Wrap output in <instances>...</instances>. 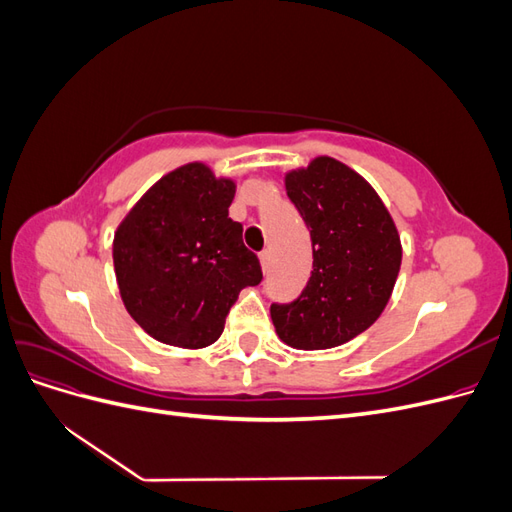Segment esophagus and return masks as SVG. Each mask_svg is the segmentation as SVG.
<instances>
[{
  "label": "esophagus",
  "mask_w": 512,
  "mask_h": 512,
  "mask_svg": "<svg viewBox=\"0 0 512 512\" xmlns=\"http://www.w3.org/2000/svg\"><path fill=\"white\" fill-rule=\"evenodd\" d=\"M258 260H260V267H262V273H269V265H271V252H260V256H258Z\"/></svg>",
  "instance_id": "esophagus-1"
}]
</instances>
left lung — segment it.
Listing matches in <instances>:
<instances>
[{"mask_svg": "<svg viewBox=\"0 0 512 512\" xmlns=\"http://www.w3.org/2000/svg\"><path fill=\"white\" fill-rule=\"evenodd\" d=\"M284 185L312 232L314 271L297 301L271 305L275 333L297 350L342 346L391 299L401 267L397 226L371 183L331 156L286 170Z\"/></svg>", "mask_w": 512, "mask_h": 512, "instance_id": "left-lung-1", "label": "left lung"}]
</instances>
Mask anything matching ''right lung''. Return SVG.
<instances>
[{"label": "right lung", "mask_w": 512, "mask_h": 512, "mask_svg": "<svg viewBox=\"0 0 512 512\" xmlns=\"http://www.w3.org/2000/svg\"><path fill=\"white\" fill-rule=\"evenodd\" d=\"M237 183L188 162L160 177L115 230L113 265L121 301L147 335L185 350L207 348L228 309L262 271L228 218Z\"/></svg>", "instance_id": "obj_1"}]
</instances>
